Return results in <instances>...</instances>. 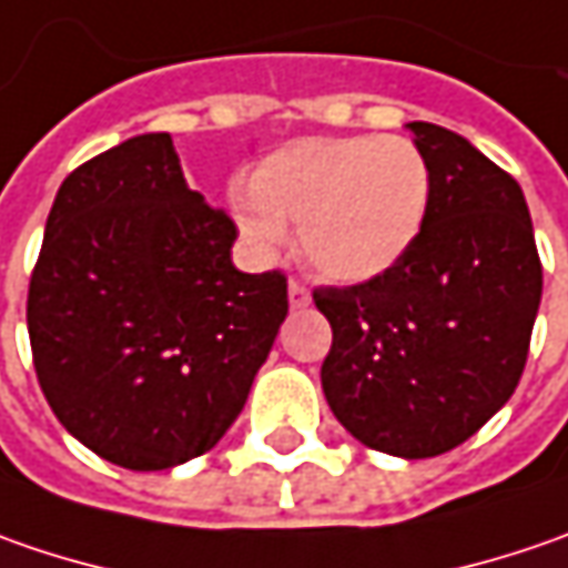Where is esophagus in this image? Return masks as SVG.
Wrapping results in <instances>:
<instances>
[{
	"label": "esophagus",
	"mask_w": 568,
	"mask_h": 568,
	"mask_svg": "<svg viewBox=\"0 0 568 568\" xmlns=\"http://www.w3.org/2000/svg\"><path fill=\"white\" fill-rule=\"evenodd\" d=\"M287 300H291V310H303V306H310V303H313V294H310L303 284L291 281V287H287Z\"/></svg>",
	"instance_id": "esophagus-1"
}]
</instances>
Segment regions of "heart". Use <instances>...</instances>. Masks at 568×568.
I'll return each instance as SVG.
<instances>
[{
  "label": "heart",
  "instance_id": "b5f03b06",
  "mask_svg": "<svg viewBox=\"0 0 568 568\" xmlns=\"http://www.w3.org/2000/svg\"><path fill=\"white\" fill-rule=\"evenodd\" d=\"M433 173L402 135H316L272 151L233 195V221L252 250L272 255L300 227V258L332 284L392 272L429 214Z\"/></svg>",
  "mask_w": 568,
  "mask_h": 568
}]
</instances>
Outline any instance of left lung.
I'll use <instances>...</instances> for the list:
<instances>
[{
    "instance_id": "left-lung-1",
    "label": "left lung",
    "mask_w": 568,
    "mask_h": 568,
    "mask_svg": "<svg viewBox=\"0 0 568 568\" xmlns=\"http://www.w3.org/2000/svg\"><path fill=\"white\" fill-rule=\"evenodd\" d=\"M433 173L426 224L392 272L313 294L332 325L322 392L366 448L433 458L513 398L544 272L525 192L468 139L407 122Z\"/></svg>"
}]
</instances>
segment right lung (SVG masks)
<instances>
[{
  "label": "right lung",
  "instance_id": "obj_1",
  "mask_svg": "<svg viewBox=\"0 0 568 568\" xmlns=\"http://www.w3.org/2000/svg\"><path fill=\"white\" fill-rule=\"evenodd\" d=\"M227 211L189 189L166 132L72 170L28 291L33 369L81 446L129 470L221 443L287 318V277L230 258Z\"/></svg>",
  "mask_w": 568,
  "mask_h": 568
}]
</instances>
